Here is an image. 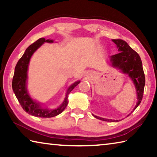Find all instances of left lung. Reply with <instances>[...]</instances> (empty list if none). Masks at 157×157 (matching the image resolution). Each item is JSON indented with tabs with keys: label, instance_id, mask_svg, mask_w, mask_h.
I'll return each mask as SVG.
<instances>
[{
	"label": "left lung",
	"instance_id": "obj_1",
	"mask_svg": "<svg viewBox=\"0 0 157 157\" xmlns=\"http://www.w3.org/2000/svg\"><path fill=\"white\" fill-rule=\"evenodd\" d=\"M112 41L116 44L120 52L110 57L111 65L113 67L120 69L123 73L128 74L136 86L138 100L136 105L133 110L134 111L141 102L145 84V74L143 69L141 59L139 54L133 50L126 41L122 39H112ZM94 116L101 121H116L111 119L100 118L94 115Z\"/></svg>",
	"mask_w": 157,
	"mask_h": 157
}]
</instances>
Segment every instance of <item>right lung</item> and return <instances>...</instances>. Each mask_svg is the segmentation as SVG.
<instances>
[{
  "label": "right lung",
  "mask_w": 157,
  "mask_h": 157,
  "mask_svg": "<svg viewBox=\"0 0 157 157\" xmlns=\"http://www.w3.org/2000/svg\"><path fill=\"white\" fill-rule=\"evenodd\" d=\"M45 42L53 43L52 39H45L40 38L34 43L31 44L25 50L24 54L18 60L16 65L14 77L12 79V89L15 94L16 97L19 102L23 110L32 116L40 118H51V117L59 115L65 109L68 105V95L75 88L80 81H77L69 87L66 92L64 100L59 107L55 109H47L41 107L39 103L35 102L29 95L27 90V79H28V68L30 58L33 53L40 47Z\"/></svg>",
  "instance_id": "right-lung-1"
}]
</instances>
